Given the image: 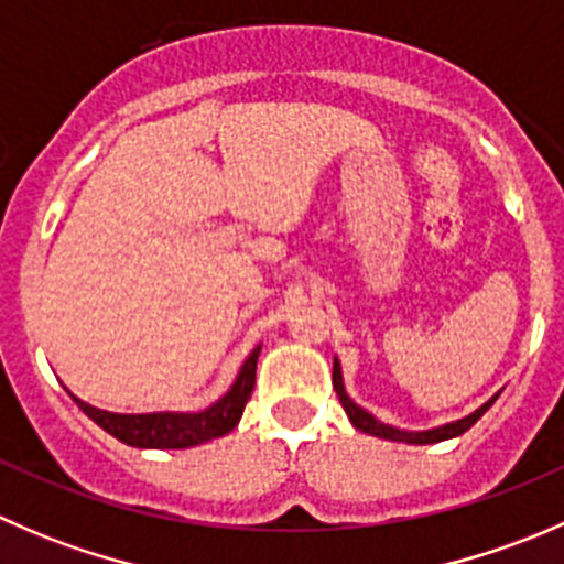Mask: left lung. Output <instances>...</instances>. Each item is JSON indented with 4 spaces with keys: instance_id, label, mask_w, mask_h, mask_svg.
I'll return each mask as SVG.
<instances>
[{
    "instance_id": "1",
    "label": "left lung",
    "mask_w": 564,
    "mask_h": 564,
    "mask_svg": "<svg viewBox=\"0 0 564 564\" xmlns=\"http://www.w3.org/2000/svg\"><path fill=\"white\" fill-rule=\"evenodd\" d=\"M333 388H335V392H338V401H340V406H344V412L349 414L351 425H355L357 431H362V434L379 436V440H390V442H406V445H434V442H445V440H453V436H458V434H464V431H469L471 425H475L477 420H480L482 414H486L488 409H491V403L497 401V395H494L491 401H488V403H482V406L477 409V412H471L469 417L458 420V423H447V425H442V429L417 431V434H414V431H398V429H392V425H384V423H379V420L373 417V414H368L366 409H360V406H357V403L351 401L349 395H346V390H344V377H340V366H338V360L333 362Z\"/></svg>"
}]
</instances>
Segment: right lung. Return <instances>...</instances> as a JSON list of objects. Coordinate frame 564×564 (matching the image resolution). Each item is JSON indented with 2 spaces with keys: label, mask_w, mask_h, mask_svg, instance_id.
Instances as JSON below:
<instances>
[{
  "label": "right lung",
  "mask_w": 564,
  "mask_h": 564,
  "mask_svg": "<svg viewBox=\"0 0 564 564\" xmlns=\"http://www.w3.org/2000/svg\"><path fill=\"white\" fill-rule=\"evenodd\" d=\"M261 346H256L240 368V377L231 384V390L213 403L209 409L196 414H174V412H158V414H113L95 409L84 403L82 398L73 395L87 417H93L100 429L117 436L119 442L130 447H152V451H182V447L202 445V442L218 440V436L229 434L242 417L250 392L256 384V360H259Z\"/></svg>",
  "instance_id": "obj_1"
}]
</instances>
